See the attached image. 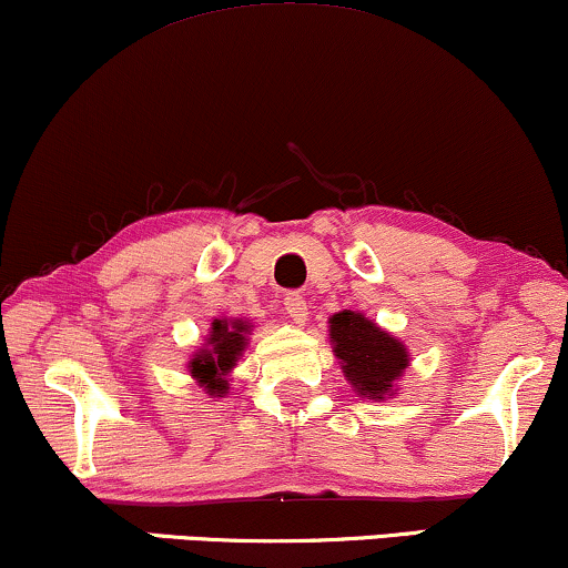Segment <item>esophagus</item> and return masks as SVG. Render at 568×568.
I'll list each match as a JSON object with an SVG mask.
<instances>
[{"label": "esophagus", "instance_id": "1", "mask_svg": "<svg viewBox=\"0 0 568 568\" xmlns=\"http://www.w3.org/2000/svg\"><path fill=\"white\" fill-rule=\"evenodd\" d=\"M284 311L290 313V318L300 326H303L307 321V303H305V297L300 295V292H290V295L284 297Z\"/></svg>", "mask_w": 568, "mask_h": 568}]
</instances>
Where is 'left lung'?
I'll return each mask as SVG.
<instances>
[{"label":"left lung","instance_id":"obj_1","mask_svg":"<svg viewBox=\"0 0 568 568\" xmlns=\"http://www.w3.org/2000/svg\"><path fill=\"white\" fill-rule=\"evenodd\" d=\"M328 339L342 363V374L361 397L384 400L395 395V382L410 363L400 339L355 311L334 313L328 318Z\"/></svg>","mask_w":568,"mask_h":568}]
</instances>
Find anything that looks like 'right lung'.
Wrapping results in <instances>:
<instances>
[{"label":"right lung","instance_id":"1","mask_svg":"<svg viewBox=\"0 0 568 568\" xmlns=\"http://www.w3.org/2000/svg\"><path fill=\"white\" fill-rule=\"evenodd\" d=\"M247 334L250 321L215 318L213 326H210L205 347H200L186 366L192 379H197L200 387H205L210 395H226V376L236 366V361L242 358L244 347H247Z\"/></svg>","mask_w":568,"mask_h":568}]
</instances>
